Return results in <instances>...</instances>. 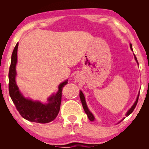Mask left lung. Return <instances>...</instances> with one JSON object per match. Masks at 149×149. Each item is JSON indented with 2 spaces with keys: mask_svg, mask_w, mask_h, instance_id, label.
<instances>
[{
  "mask_svg": "<svg viewBox=\"0 0 149 149\" xmlns=\"http://www.w3.org/2000/svg\"><path fill=\"white\" fill-rule=\"evenodd\" d=\"M130 48H131V49H132V50H133V49H132V44H130ZM134 57H135V60H136V61H137V64H139V62H138V61H137V58H136V56H135V54H134ZM79 96H80V99H81V101L82 105H83V108H84V110H85V113H86V114H87V116H88V118H89V120H91V122H93V121H94V120H95V118H94V116H93V115L92 114V113L90 112V111L89 110V109H88L87 106V104H86V102H85V99L84 95V93H83L81 92V91H80ZM139 94L138 97H137V100H136V101L135 102L134 104H133V105L132 106V108H131L129 110H128V112H127V114H125L126 116H129L130 114H132L133 111L134 110L135 108L136 107V106H137V104L138 99H139Z\"/></svg>",
  "mask_w": 149,
  "mask_h": 149,
  "instance_id": "obj_1",
  "label": "left lung"
}]
</instances>
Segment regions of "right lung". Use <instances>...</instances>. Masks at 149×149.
<instances>
[{
    "label": "right lung",
    "instance_id": "right-lung-1",
    "mask_svg": "<svg viewBox=\"0 0 149 149\" xmlns=\"http://www.w3.org/2000/svg\"><path fill=\"white\" fill-rule=\"evenodd\" d=\"M18 42L13 50L10 66L9 94L17 110L24 119L32 122L47 123L53 121L58 114L62 100V89L68 84V80L60 84L58 91L56 95L49 97L48 104H42L39 101H33L26 99L21 94L16 83V65L17 63V51Z\"/></svg>",
    "mask_w": 149,
    "mask_h": 149
}]
</instances>
